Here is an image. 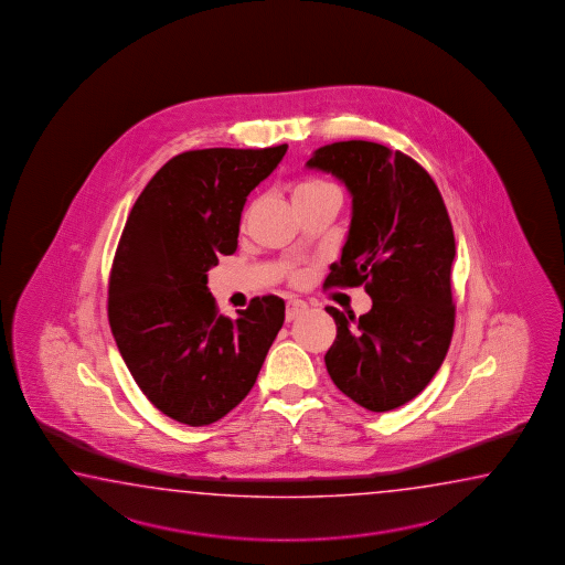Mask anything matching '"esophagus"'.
<instances>
[{
    "label": "esophagus",
    "mask_w": 565,
    "mask_h": 565,
    "mask_svg": "<svg viewBox=\"0 0 565 565\" xmlns=\"http://www.w3.org/2000/svg\"><path fill=\"white\" fill-rule=\"evenodd\" d=\"M307 311V305L299 299H290L287 302V321H295L299 315Z\"/></svg>",
    "instance_id": "obj_1"
}]
</instances>
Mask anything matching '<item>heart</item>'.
Segmentation results:
<instances>
[{
	"label": "heart",
	"instance_id": "heart-1",
	"mask_svg": "<svg viewBox=\"0 0 565 565\" xmlns=\"http://www.w3.org/2000/svg\"><path fill=\"white\" fill-rule=\"evenodd\" d=\"M333 190L335 188L329 181L321 180V178H305V180H300L297 183V188L292 192V200L295 202H302V200H311V198H317L321 193L333 192ZM285 275L290 280H299L300 278L299 273H295L290 268H285Z\"/></svg>",
	"mask_w": 565,
	"mask_h": 565
}]
</instances>
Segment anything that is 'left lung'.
Returning a JSON list of instances; mask_svg holds the SVG:
<instances>
[{
	"label": "left lung",
	"instance_id": "1",
	"mask_svg": "<svg viewBox=\"0 0 565 565\" xmlns=\"http://www.w3.org/2000/svg\"><path fill=\"white\" fill-rule=\"evenodd\" d=\"M307 168L343 181L351 224L324 287H365L372 311L327 307L337 324L324 365L333 384L372 412L399 408L430 384L455 331V232L428 171L372 141H339Z\"/></svg>",
	"mask_w": 565,
	"mask_h": 565
}]
</instances>
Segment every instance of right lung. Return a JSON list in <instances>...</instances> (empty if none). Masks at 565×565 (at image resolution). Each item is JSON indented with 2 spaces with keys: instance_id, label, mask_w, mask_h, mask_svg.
<instances>
[{
  "instance_id": "right-lung-1",
  "label": "right lung",
  "mask_w": 565,
  "mask_h": 565,
  "mask_svg": "<svg viewBox=\"0 0 565 565\" xmlns=\"http://www.w3.org/2000/svg\"><path fill=\"white\" fill-rule=\"evenodd\" d=\"M288 145L198 149L169 159L132 205L108 278V323L132 380L169 418L205 426L253 390L285 300L217 315L207 270L238 248L248 193Z\"/></svg>"
}]
</instances>
